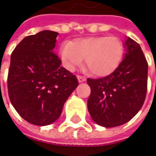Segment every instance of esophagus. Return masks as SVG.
Returning a JSON list of instances; mask_svg holds the SVG:
<instances>
[{
  "instance_id": "34e87169",
  "label": "esophagus",
  "mask_w": 156,
  "mask_h": 156,
  "mask_svg": "<svg viewBox=\"0 0 156 156\" xmlns=\"http://www.w3.org/2000/svg\"><path fill=\"white\" fill-rule=\"evenodd\" d=\"M77 80L78 81L81 83V82H84V81H86V78L84 77V76H81V75H78L77 76Z\"/></svg>"
}]
</instances>
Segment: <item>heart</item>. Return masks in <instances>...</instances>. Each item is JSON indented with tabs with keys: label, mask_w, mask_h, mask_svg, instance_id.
I'll list each match as a JSON object with an SVG mask.
<instances>
[{
	"label": "heart",
	"mask_w": 156,
	"mask_h": 156,
	"mask_svg": "<svg viewBox=\"0 0 156 156\" xmlns=\"http://www.w3.org/2000/svg\"><path fill=\"white\" fill-rule=\"evenodd\" d=\"M124 53L122 41L116 36H94L64 42L60 55L65 68L73 71L83 59L92 75L104 77L118 68Z\"/></svg>",
	"instance_id": "heart-1"
}]
</instances>
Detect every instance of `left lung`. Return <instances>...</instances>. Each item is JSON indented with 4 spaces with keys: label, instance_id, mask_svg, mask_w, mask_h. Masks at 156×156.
<instances>
[{
    "label": "left lung",
    "instance_id": "8db88e82",
    "mask_svg": "<svg viewBox=\"0 0 156 156\" xmlns=\"http://www.w3.org/2000/svg\"><path fill=\"white\" fill-rule=\"evenodd\" d=\"M122 62L111 75L87 80L91 88L87 109L96 124L114 128L127 123L144 103L147 62L140 45L128 37Z\"/></svg>",
    "mask_w": 156,
    "mask_h": 156
}]
</instances>
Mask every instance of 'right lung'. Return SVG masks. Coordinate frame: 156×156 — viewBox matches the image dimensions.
I'll list each match as a JSON object with an SVG mask.
<instances>
[{
	"label": "right lung",
	"instance_id": "1",
	"mask_svg": "<svg viewBox=\"0 0 156 156\" xmlns=\"http://www.w3.org/2000/svg\"><path fill=\"white\" fill-rule=\"evenodd\" d=\"M57 32L43 30L25 37L11 55L8 89L13 107L27 122H55L78 86L55 53Z\"/></svg>",
	"mask_w": 156,
	"mask_h": 156
}]
</instances>
